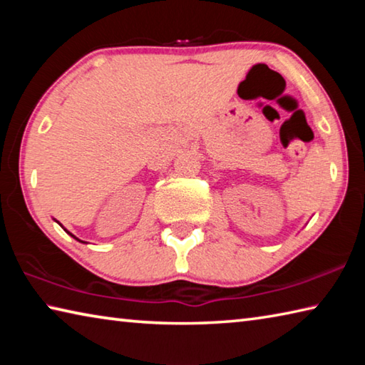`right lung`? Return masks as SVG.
Here are the masks:
<instances>
[{
	"instance_id": "right-lung-1",
	"label": "right lung",
	"mask_w": 365,
	"mask_h": 365,
	"mask_svg": "<svg viewBox=\"0 0 365 365\" xmlns=\"http://www.w3.org/2000/svg\"><path fill=\"white\" fill-rule=\"evenodd\" d=\"M64 230H66V228H64ZM66 232H67V230H66ZM67 233H69V232H67ZM69 235H71V237H73V235H72V233H69ZM73 238H76V240H77V242H82V240H78L77 237H73ZM82 243H85V242H82Z\"/></svg>"
}]
</instances>
